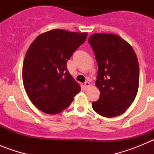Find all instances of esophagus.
<instances>
[{"mask_svg": "<svg viewBox=\"0 0 154 154\" xmlns=\"http://www.w3.org/2000/svg\"><path fill=\"white\" fill-rule=\"evenodd\" d=\"M84 85H85V87L87 89V88H88V87H89V85H90V83H89V81L85 82V84H84Z\"/></svg>", "mask_w": 154, "mask_h": 154, "instance_id": "34e87169", "label": "esophagus"}]
</instances>
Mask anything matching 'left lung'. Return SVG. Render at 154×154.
<instances>
[{"instance_id":"1","label":"left lung","mask_w":154,"mask_h":154,"mask_svg":"<svg viewBox=\"0 0 154 154\" xmlns=\"http://www.w3.org/2000/svg\"><path fill=\"white\" fill-rule=\"evenodd\" d=\"M89 43L98 64L96 85L100 91L92 106L105 117H115L129 108L137 96L140 69L135 51L121 37L94 34Z\"/></svg>"}]
</instances>
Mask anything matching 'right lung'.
Instances as JSON below:
<instances>
[{
	"mask_svg": "<svg viewBox=\"0 0 154 154\" xmlns=\"http://www.w3.org/2000/svg\"><path fill=\"white\" fill-rule=\"evenodd\" d=\"M87 35L55 29L37 37L30 45L23 63V83L31 101L42 112L59 113L81 90L66 64Z\"/></svg>",
	"mask_w": 154,
	"mask_h": 154,
	"instance_id": "add662e5",
	"label": "right lung"
}]
</instances>
